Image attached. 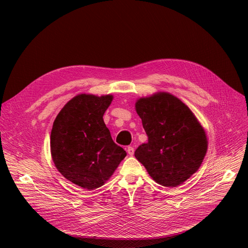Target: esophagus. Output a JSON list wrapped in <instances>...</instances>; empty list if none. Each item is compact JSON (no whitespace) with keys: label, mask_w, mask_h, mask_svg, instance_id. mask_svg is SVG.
Here are the masks:
<instances>
[{"label":"esophagus","mask_w":248,"mask_h":248,"mask_svg":"<svg viewBox=\"0 0 248 248\" xmlns=\"http://www.w3.org/2000/svg\"><path fill=\"white\" fill-rule=\"evenodd\" d=\"M127 153H128L130 156H132L133 154H134V149H133V147H127Z\"/></svg>","instance_id":"34e87169"}]
</instances>
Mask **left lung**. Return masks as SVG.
<instances>
[{
	"label": "left lung",
	"instance_id": "obj_1",
	"mask_svg": "<svg viewBox=\"0 0 248 248\" xmlns=\"http://www.w3.org/2000/svg\"><path fill=\"white\" fill-rule=\"evenodd\" d=\"M136 110L148 136L134 156L156 183L177 187L200 169L208 150L207 133L178 97L156 92L140 97Z\"/></svg>",
	"mask_w": 248,
	"mask_h": 248
}]
</instances>
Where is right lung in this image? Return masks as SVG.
I'll use <instances>...</instances> for the list:
<instances>
[{
  "label": "right lung",
  "mask_w": 248,
  "mask_h": 248,
  "mask_svg": "<svg viewBox=\"0 0 248 248\" xmlns=\"http://www.w3.org/2000/svg\"><path fill=\"white\" fill-rule=\"evenodd\" d=\"M111 94L81 93L58 114L50 133V154L63 177L87 190L98 188L126 156L103 121Z\"/></svg>",
  "instance_id": "add662e5"
}]
</instances>
